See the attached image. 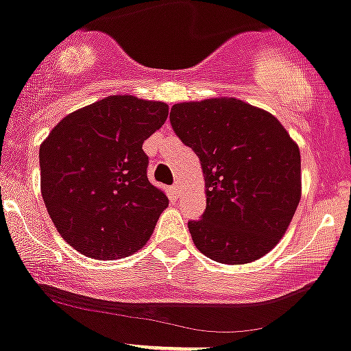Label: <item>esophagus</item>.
<instances>
[{"mask_svg":"<svg viewBox=\"0 0 351 351\" xmlns=\"http://www.w3.org/2000/svg\"><path fill=\"white\" fill-rule=\"evenodd\" d=\"M171 190H173V193H175V195H180V185H178V183H175V185L171 186Z\"/></svg>","mask_w":351,"mask_h":351,"instance_id":"esophagus-1","label":"esophagus"}]
</instances>
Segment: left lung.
Here are the masks:
<instances>
[{
  "mask_svg": "<svg viewBox=\"0 0 351 351\" xmlns=\"http://www.w3.org/2000/svg\"><path fill=\"white\" fill-rule=\"evenodd\" d=\"M180 141L199 156L207 206L189 221L195 247L221 264H247L273 250L302 197L300 149L267 111L234 97L171 108Z\"/></svg>",
  "mask_w": 351,
  "mask_h": 351,
  "instance_id": "left-lung-1",
  "label": "left lung"
}]
</instances>
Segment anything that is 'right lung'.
I'll return each mask as SVG.
<instances>
[{"mask_svg": "<svg viewBox=\"0 0 351 351\" xmlns=\"http://www.w3.org/2000/svg\"><path fill=\"white\" fill-rule=\"evenodd\" d=\"M168 104L110 96L64 117L39 149L40 193L68 245L99 261L145 245L169 200L147 178L142 149Z\"/></svg>", "mask_w": 351, "mask_h": 351, "instance_id": "obj_1", "label": "right lung"}]
</instances>
